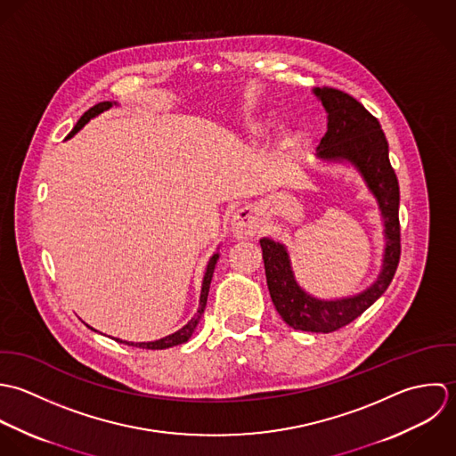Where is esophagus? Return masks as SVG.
<instances>
[{
  "mask_svg": "<svg viewBox=\"0 0 456 456\" xmlns=\"http://www.w3.org/2000/svg\"><path fill=\"white\" fill-rule=\"evenodd\" d=\"M259 227H261L259 213L252 206H245V208L238 209L232 216V234L238 240L254 238L257 234Z\"/></svg>",
  "mask_w": 456,
  "mask_h": 456,
  "instance_id": "esophagus-1",
  "label": "esophagus"
}]
</instances>
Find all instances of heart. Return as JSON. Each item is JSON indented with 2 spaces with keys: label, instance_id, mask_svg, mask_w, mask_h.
<instances>
[{
  "label": "heart",
  "instance_id": "heart-1",
  "mask_svg": "<svg viewBox=\"0 0 456 456\" xmlns=\"http://www.w3.org/2000/svg\"><path fill=\"white\" fill-rule=\"evenodd\" d=\"M250 128H252V132H256V134H263V132L266 130V125H265L263 121H254V123L250 125ZM285 144H290L289 135H285Z\"/></svg>",
  "mask_w": 456,
  "mask_h": 456
}]
</instances>
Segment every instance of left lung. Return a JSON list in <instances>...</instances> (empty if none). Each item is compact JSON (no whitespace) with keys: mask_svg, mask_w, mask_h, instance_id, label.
<instances>
[{"mask_svg":"<svg viewBox=\"0 0 456 456\" xmlns=\"http://www.w3.org/2000/svg\"><path fill=\"white\" fill-rule=\"evenodd\" d=\"M315 96L328 112V132L321 139L317 157L322 160L351 162L363 176L377 199L386 248L379 278L363 292L340 299H317L296 281L290 259L281 243L261 240L268 289L274 308L294 330L312 333L337 331L371 306L389 287L400 261V188L389 162V150L380 123L349 93L335 88H315Z\"/></svg>","mask_w":456,"mask_h":456,"instance_id":"obj_1","label":"left lung"}]
</instances>
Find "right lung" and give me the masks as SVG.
Wrapping results in <instances>:
<instances>
[{
  "label": "right lung",
  "instance_id": "right-lung-1",
  "mask_svg": "<svg viewBox=\"0 0 456 456\" xmlns=\"http://www.w3.org/2000/svg\"><path fill=\"white\" fill-rule=\"evenodd\" d=\"M112 105H116V102H100V103L93 105L92 109H88V110L81 116V119L77 121V125L74 126V130L69 134V137H72L74 134H77L92 118L98 116L100 112H103V110H107V109H110ZM69 137H67V139H69ZM216 261H218V254H213V257H211L209 263H208V268H206V273H204V280H202L200 299H199V310H197V314L188 321L186 326H183L182 330H178L176 333H173V335H169V337H166V338L155 340V342H139V344H134V342H125V340H119V338H116V342L126 344V346H132V347L151 349V351H155V349H169V347L184 344V342L191 337L193 330L197 328V324H199V321H200V317H202V314H204L206 301H208V292H209V283H211V278H213V272H215Z\"/></svg>",
  "mask_w": 456,
  "mask_h": 456
}]
</instances>
